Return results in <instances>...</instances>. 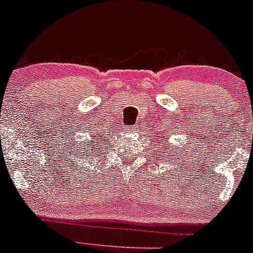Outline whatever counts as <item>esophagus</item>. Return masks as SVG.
<instances>
[{
    "label": "esophagus",
    "mask_w": 253,
    "mask_h": 253,
    "mask_svg": "<svg viewBox=\"0 0 253 253\" xmlns=\"http://www.w3.org/2000/svg\"><path fill=\"white\" fill-rule=\"evenodd\" d=\"M127 130H129V131H132V132H134L135 130H136V129H135V126H134V127H129V129H127Z\"/></svg>",
    "instance_id": "1"
}]
</instances>
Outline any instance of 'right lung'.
Masks as SVG:
<instances>
[{
  "label": "right lung",
  "instance_id": "right-lung-1",
  "mask_svg": "<svg viewBox=\"0 0 253 253\" xmlns=\"http://www.w3.org/2000/svg\"><path fill=\"white\" fill-rule=\"evenodd\" d=\"M97 136H98V135H97ZM90 141H91V140H90ZM90 150H91V145L87 144V147H86V144H84V150H83V151H85V155H87V151H90ZM83 153H84V152H83Z\"/></svg>",
  "mask_w": 253,
  "mask_h": 253
}]
</instances>
